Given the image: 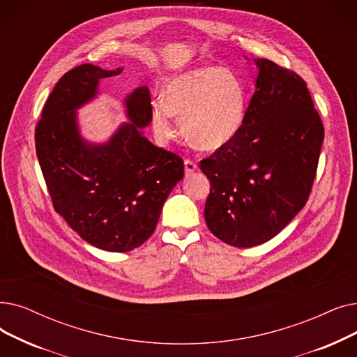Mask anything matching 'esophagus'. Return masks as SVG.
Instances as JSON below:
<instances>
[{
	"instance_id": "obj_1",
	"label": "esophagus",
	"mask_w": 357,
	"mask_h": 357,
	"mask_svg": "<svg viewBox=\"0 0 357 357\" xmlns=\"http://www.w3.org/2000/svg\"><path fill=\"white\" fill-rule=\"evenodd\" d=\"M183 166H185V174L187 175H191V174H194L195 170L198 169V166L192 162V160H190V159H187L183 162Z\"/></svg>"
}]
</instances>
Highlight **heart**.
Segmentation results:
<instances>
[{"instance_id": "obj_1", "label": "heart", "mask_w": 357, "mask_h": 357, "mask_svg": "<svg viewBox=\"0 0 357 357\" xmlns=\"http://www.w3.org/2000/svg\"><path fill=\"white\" fill-rule=\"evenodd\" d=\"M163 100L151 105V128L160 143L176 135L182 121L185 138L197 149L214 151L239 132L246 112V89L229 68L201 67L182 73L165 87Z\"/></svg>"}]
</instances>
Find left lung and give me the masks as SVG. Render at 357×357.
Listing matches in <instances>:
<instances>
[{"label": "left lung", "mask_w": 357, "mask_h": 357, "mask_svg": "<svg viewBox=\"0 0 357 357\" xmlns=\"http://www.w3.org/2000/svg\"><path fill=\"white\" fill-rule=\"evenodd\" d=\"M255 91L239 132L199 162L211 188L204 219L211 234L238 248L264 243L306 204L324 127L306 83L257 58Z\"/></svg>", "instance_id": "8db88e82"}]
</instances>
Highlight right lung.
Listing matches in <instances>:
<instances>
[{"label":"right lung","instance_id":"obj_1","mask_svg":"<svg viewBox=\"0 0 357 357\" xmlns=\"http://www.w3.org/2000/svg\"><path fill=\"white\" fill-rule=\"evenodd\" d=\"M122 70L83 64L64 74L35 130L54 208L82 239L111 252H128L151 236L166 198L183 178L182 159L143 132L151 122L147 86L123 100L128 122L106 142L83 137L77 111L98 98L102 79Z\"/></svg>","mask_w":357,"mask_h":357}]
</instances>
